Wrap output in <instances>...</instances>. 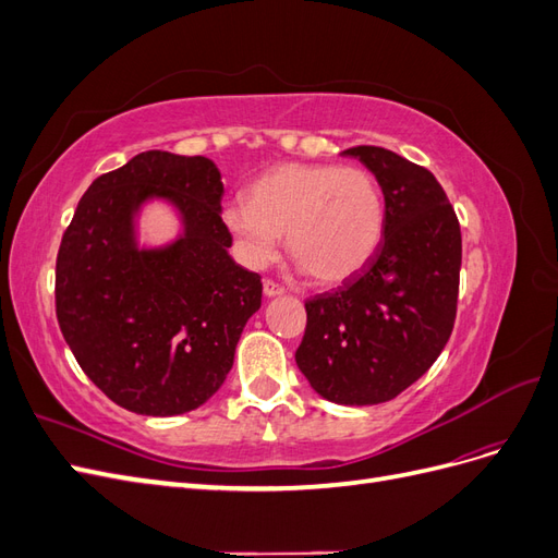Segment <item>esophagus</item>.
<instances>
[{"mask_svg":"<svg viewBox=\"0 0 558 558\" xmlns=\"http://www.w3.org/2000/svg\"><path fill=\"white\" fill-rule=\"evenodd\" d=\"M263 293H265L267 298H279V295L286 293V289H283L281 283L272 281V279H265V281H263Z\"/></svg>","mask_w":558,"mask_h":558,"instance_id":"1","label":"esophagus"}]
</instances>
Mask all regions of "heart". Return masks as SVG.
<instances>
[{
	"label": "heart",
	"instance_id": "1",
	"mask_svg": "<svg viewBox=\"0 0 558 558\" xmlns=\"http://www.w3.org/2000/svg\"><path fill=\"white\" fill-rule=\"evenodd\" d=\"M244 263H272L286 234L291 258L320 283L356 277L384 240L386 207L377 179L361 167L279 165L223 209Z\"/></svg>",
	"mask_w": 558,
	"mask_h": 558
}]
</instances>
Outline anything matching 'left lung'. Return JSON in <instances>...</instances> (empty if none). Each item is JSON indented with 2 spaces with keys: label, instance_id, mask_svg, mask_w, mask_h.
Returning <instances> with one entry per match:
<instances>
[{
  "label": "left lung",
  "instance_id": "8db88e82",
  "mask_svg": "<svg viewBox=\"0 0 558 558\" xmlns=\"http://www.w3.org/2000/svg\"><path fill=\"white\" fill-rule=\"evenodd\" d=\"M384 193L375 258L332 293L305 302L295 351L314 391L337 404L393 400L437 361L459 302L461 228L442 185L388 148L353 146Z\"/></svg>",
  "mask_w": 558,
  "mask_h": 558
}]
</instances>
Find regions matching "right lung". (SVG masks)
I'll return each instance as SVG.
<instances>
[{
    "label": "right lung",
    "instance_id": "1",
    "mask_svg": "<svg viewBox=\"0 0 558 558\" xmlns=\"http://www.w3.org/2000/svg\"><path fill=\"white\" fill-rule=\"evenodd\" d=\"M223 181L205 156L144 150L97 177L62 234L58 324L90 381L144 416L197 410L226 381L263 283L232 260ZM170 204L180 232L138 244V214Z\"/></svg>",
    "mask_w": 558,
    "mask_h": 558
}]
</instances>
